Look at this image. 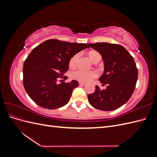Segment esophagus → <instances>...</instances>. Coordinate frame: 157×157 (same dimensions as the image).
<instances>
[{
  "instance_id": "obj_1",
  "label": "esophagus",
  "mask_w": 157,
  "mask_h": 157,
  "mask_svg": "<svg viewBox=\"0 0 157 157\" xmlns=\"http://www.w3.org/2000/svg\"><path fill=\"white\" fill-rule=\"evenodd\" d=\"M85 84V83L84 82H79V85L80 86H84V85Z\"/></svg>"
}]
</instances>
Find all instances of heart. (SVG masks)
Masks as SVG:
<instances>
[{
	"label": "heart",
	"instance_id": "1",
	"mask_svg": "<svg viewBox=\"0 0 157 157\" xmlns=\"http://www.w3.org/2000/svg\"><path fill=\"white\" fill-rule=\"evenodd\" d=\"M89 57L90 59H92L93 62H95L97 59H101V56L99 54L98 52L95 51H91L89 52ZM79 57V54L77 53L75 54L72 58H71L69 60V66L71 67H74L77 65V61ZM73 78L78 80L80 82H89L90 80H93L94 78H96L98 77V73L96 71H85L81 69H79L76 70L72 73Z\"/></svg>",
	"mask_w": 157,
	"mask_h": 157
}]
</instances>
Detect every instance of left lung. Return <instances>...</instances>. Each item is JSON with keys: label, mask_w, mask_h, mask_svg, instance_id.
Here are the masks:
<instances>
[{"label": "left lung", "mask_w": 157, "mask_h": 157, "mask_svg": "<svg viewBox=\"0 0 157 157\" xmlns=\"http://www.w3.org/2000/svg\"><path fill=\"white\" fill-rule=\"evenodd\" d=\"M102 56L104 73L99 81L107 84L101 90L96 86L88 96L92 107L101 111H113L126 103L134 92L138 71L134 58L122 46L108 42L88 44Z\"/></svg>", "instance_id": "obj_1"}]
</instances>
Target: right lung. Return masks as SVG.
I'll use <instances>...</instances> for the list:
<instances>
[{"mask_svg": "<svg viewBox=\"0 0 157 157\" xmlns=\"http://www.w3.org/2000/svg\"><path fill=\"white\" fill-rule=\"evenodd\" d=\"M88 48L86 44L58 39L47 40L35 47L25 60L23 68V86L32 100L48 109L66 105L78 82L72 80L58 84V79H67L63 75L69 69L70 59Z\"/></svg>", "mask_w": 157, "mask_h": 157, "instance_id": "1", "label": "right lung"}]
</instances>
